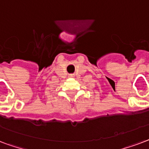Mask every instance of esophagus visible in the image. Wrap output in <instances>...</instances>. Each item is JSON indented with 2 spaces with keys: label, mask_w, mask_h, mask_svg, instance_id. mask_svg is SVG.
Segmentation results:
<instances>
[{
  "label": "esophagus",
  "mask_w": 149,
  "mask_h": 149,
  "mask_svg": "<svg viewBox=\"0 0 149 149\" xmlns=\"http://www.w3.org/2000/svg\"><path fill=\"white\" fill-rule=\"evenodd\" d=\"M70 77H73V76L72 75H70Z\"/></svg>",
  "instance_id": "obj_1"
}]
</instances>
